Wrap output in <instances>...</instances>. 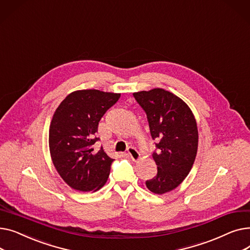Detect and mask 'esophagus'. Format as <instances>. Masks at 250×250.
Listing matches in <instances>:
<instances>
[{
  "mask_svg": "<svg viewBox=\"0 0 250 250\" xmlns=\"http://www.w3.org/2000/svg\"><path fill=\"white\" fill-rule=\"evenodd\" d=\"M127 155L132 158L134 161H137L141 158V155L140 153L138 152V150L134 147H128L127 148Z\"/></svg>",
  "mask_w": 250,
  "mask_h": 250,
  "instance_id": "34e87169",
  "label": "esophagus"
}]
</instances>
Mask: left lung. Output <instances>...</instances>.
Listing matches in <instances>:
<instances>
[{
  "mask_svg": "<svg viewBox=\"0 0 250 250\" xmlns=\"http://www.w3.org/2000/svg\"><path fill=\"white\" fill-rule=\"evenodd\" d=\"M134 97L147 114L158 149L152 155L157 175L146 186L152 192L163 194L176 188L191 170L198 152V125L188 105L171 92L154 88L135 92Z\"/></svg>",
  "mask_w": 250,
  "mask_h": 250,
  "instance_id": "obj_1",
  "label": "left lung"
}]
</instances>
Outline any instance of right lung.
Listing matches in <instances>:
<instances>
[{
    "label": "right lung",
    "mask_w": 250,
    "mask_h": 250,
    "mask_svg": "<svg viewBox=\"0 0 250 250\" xmlns=\"http://www.w3.org/2000/svg\"><path fill=\"white\" fill-rule=\"evenodd\" d=\"M121 97L96 89L77 90L56 109L49 125L48 145L58 173L72 188L96 191L109 176L113 159L101 148L94 152L99 139L94 135L104 113Z\"/></svg>",
    "instance_id": "add662e5"
}]
</instances>
